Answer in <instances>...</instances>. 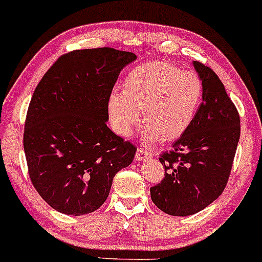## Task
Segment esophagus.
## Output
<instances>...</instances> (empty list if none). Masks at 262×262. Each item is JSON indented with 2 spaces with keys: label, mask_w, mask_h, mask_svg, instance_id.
<instances>
[{
  "label": "esophagus",
  "mask_w": 262,
  "mask_h": 262,
  "mask_svg": "<svg viewBox=\"0 0 262 262\" xmlns=\"http://www.w3.org/2000/svg\"><path fill=\"white\" fill-rule=\"evenodd\" d=\"M151 157H152L151 152L146 151L145 148H137L136 156H135L136 161H145V160H148V158H151Z\"/></svg>",
  "instance_id": "obj_1"
}]
</instances>
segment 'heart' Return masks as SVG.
Masks as SVG:
<instances>
[{"label": "heart", "mask_w": 262, "mask_h": 262, "mask_svg": "<svg viewBox=\"0 0 262 262\" xmlns=\"http://www.w3.org/2000/svg\"><path fill=\"white\" fill-rule=\"evenodd\" d=\"M203 93L204 85L196 73L182 70L169 61H147L127 73L121 94H111L108 117L117 134L128 136L142 113L143 140L172 142L192 125Z\"/></svg>", "instance_id": "b5f03b06"}]
</instances>
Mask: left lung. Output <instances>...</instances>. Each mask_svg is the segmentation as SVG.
Listing matches in <instances>:
<instances>
[{
    "mask_svg": "<svg viewBox=\"0 0 262 262\" xmlns=\"http://www.w3.org/2000/svg\"><path fill=\"white\" fill-rule=\"evenodd\" d=\"M204 93L189 128L160 156L164 178L149 188L156 207L169 215L198 213L222 194L240 139V115L218 75L194 61Z\"/></svg>",
    "mask_w": 262,
    "mask_h": 262,
    "instance_id": "1",
    "label": "left lung"
}]
</instances>
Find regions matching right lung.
Instances as JSON below:
<instances>
[{
    "label": "right lung",
    "instance_id": "1",
    "mask_svg": "<svg viewBox=\"0 0 262 262\" xmlns=\"http://www.w3.org/2000/svg\"><path fill=\"white\" fill-rule=\"evenodd\" d=\"M131 52L93 48L63 54L38 83L23 148L32 184L53 209L84 215L106 201L136 147L107 127V101Z\"/></svg>",
    "mask_w": 262,
    "mask_h": 262
}]
</instances>
